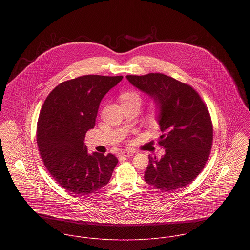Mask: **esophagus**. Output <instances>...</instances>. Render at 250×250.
Instances as JSON below:
<instances>
[{"mask_svg":"<svg viewBox=\"0 0 250 250\" xmlns=\"http://www.w3.org/2000/svg\"><path fill=\"white\" fill-rule=\"evenodd\" d=\"M133 154H134V152H132V151H122V152L119 153V156H121V157H130Z\"/></svg>","mask_w":250,"mask_h":250,"instance_id":"34e87169","label":"esophagus"}]
</instances>
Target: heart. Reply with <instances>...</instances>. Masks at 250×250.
Returning a JSON list of instances; mask_svg holds the SVG:
<instances>
[{
    "label": "heart",
    "instance_id": "1",
    "mask_svg": "<svg viewBox=\"0 0 250 250\" xmlns=\"http://www.w3.org/2000/svg\"><path fill=\"white\" fill-rule=\"evenodd\" d=\"M120 100L122 102L123 106H137L141 107V104L143 102L142 95L136 91V90H127L120 94ZM158 114V107H151V109L148 111V119L154 120L155 117Z\"/></svg>",
    "mask_w": 250,
    "mask_h": 250
}]
</instances>
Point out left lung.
<instances>
[{"label": "left lung", "mask_w": 250, "mask_h": 250, "mask_svg": "<svg viewBox=\"0 0 250 250\" xmlns=\"http://www.w3.org/2000/svg\"><path fill=\"white\" fill-rule=\"evenodd\" d=\"M126 78L153 98L164 133L159 144L166 154L161 160L148 157L145 182L166 191L188 185L204 168L212 148L213 124L205 103L190 85L162 73Z\"/></svg>", "instance_id": "left-lung-1"}]
</instances>
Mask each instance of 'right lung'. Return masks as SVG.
Returning <instances> with one entry per match:
<instances>
[{
    "label": "right lung",
    "instance_id": "add662e5",
    "mask_svg": "<svg viewBox=\"0 0 250 250\" xmlns=\"http://www.w3.org/2000/svg\"><path fill=\"white\" fill-rule=\"evenodd\" d=\"M122 76L85 75L63 82L47 96L37 121L36 143L45 167L76 195L106 186L118 160L87 153L85 133L93 129L101 100Z\"/></svg>",
    "mask_w": 250,
    "mask_h": 250
}]
</instances>
